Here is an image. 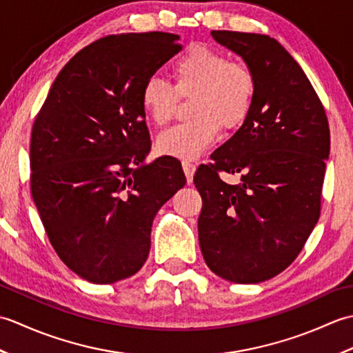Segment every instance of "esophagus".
Segmentation results:
<instances>
[{"mask_svg":"<svg viewBox=\"0 0 353 353\" xmlns=\"http://www.w3.org/2000/svg\"><path fill=\"white\" fill-rule=\"evenodd\" d=\"M182 167H183V171H185L186 181H188V183H191L192 182V177H194V172H196V165H194L192 162L183 161L182 162Z\"/></svg>","mask_w":353,"mask_h":353,"instance_id":"1","label":"esophagus"}]
</instances>
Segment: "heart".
<instances>
[{
    "mask_svg": "<svg viewBox=\"0 0 353 353\" xmlns=\"http://www.w3.org/2000/svg\"><path fill=\"white\" fill-rule=\"evenodd\" d=\"M174 88L150 77L141 88V106L154 125H168L179 99H192L191 123L162 133L157 152L177 159L194 161L216 141L220 130L234 133L249 118L256 79L245 65L230 62L224 52L203 43H192L172 63Z\"/></svg>",
    "mask_w": 353,
    "mask_h": 353,
    "instance_id": "1",
    "label": "heart"
}]
</instances>
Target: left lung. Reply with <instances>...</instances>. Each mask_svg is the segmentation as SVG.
<instances>
[{
	"label": "left lung",
	"mask_w": 353,
	"mask_h": 353,
	"mask_svg": "<svg viewBox=\"0 0 353 353\" xmlns=\"http://www.w3.org/2000/svg\"><path fill=\"white\" fill-rule=\"evenodd\" d=\"M256 79L241 129L201 165L199 241L208 267L235 283H259L301 253L320 216L331 134L326 112L303 70L273 37L214 30ZM242 172L238 185L218 174Z\"/></svg>",
	"instance_id": "obj_1"
}]
</instances>
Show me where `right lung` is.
<instances>
[{
	"label": "right lung",
	"instance_id": "right-lung-1",
	"mask_svg": "<svg viewBox=\"0 0 353 353\" xmlns=\"http://www.w3.org/2000/svg\"><path fill=\"white\" fill-rule=\"evenodd\" d=\"M163 32L110 34L59 72L30 142L32 196L52 249L92 283L139 272L161 206L183 188L174 157L152 148L141 88L182 50Z\"/></svg>",
	"mask_w": 353,
	"mask_h": 353
}]
</instances>
